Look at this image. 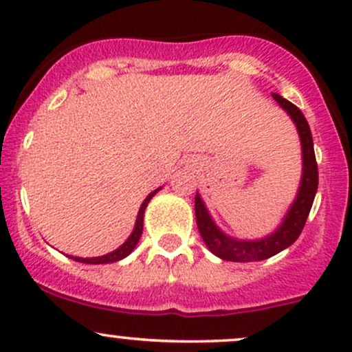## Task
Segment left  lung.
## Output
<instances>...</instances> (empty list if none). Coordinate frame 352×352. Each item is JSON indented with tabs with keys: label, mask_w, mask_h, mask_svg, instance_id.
I'll return each mask as SVG.
<instances>
[{
	"label": "left lung",
	"mask_w": 352,
	"mask_h": 352,
	"mask_svg": "<svg viewBox=\"0 0 352 352\" xmlns=\"http://www.w3.org/2000/svg\"><path fill=\"white\" fill-rule=\"evenodd\" d=\"M272 98L279 103L283 110L287 111L289 117L296 123L297 133L300 138V148H302V177H300L299 190L294 202L291 204L289 210L285 212V217L280 226L274 230L272 234L265 235L262 239H254V241H242L227 235L220 230L217 223L214 222L212 215L208 214L202 197L197 192L195 195V219L199 232L202 235L204 242L214 256L223 261L230 262H256L264 261L280 250L287 249L297 241L304 226L309 212H311L312 202H314L316 192H318V164H316L314 144H312L311 129H309L307 120L304 118L302 111L297 108L294 103L283 98L280 95L272 94Z\"/></svg>",
	"instance_id": "left-lung-1"
}]
</instances>
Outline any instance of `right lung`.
<instances>
[{
	"label": "right lung",
	"instance_id": "add662e5",
	"mask_svg": "<svg viewBox=\"0 0 352 352\" xmlns=\"http://www.w3.org/2000/svg\"><path fill=\"white\" fill-rule=\"evenodd\" d=\"M160 188L162 187H158V188H155V190L150 192V194L146 195L144 204L140 206V210H138V215H137V220H135V227H133L132 234L129 235V239H126V241L123 242L118 249H115L113 252H108V254H105V256H100V257H75V256H68V257L73 258V261H76V262H82V264H111V262H118V261H122V258H125L126 256H130V254H132V250L137 247L138 241H140L142 232H144L145 208H146V206H148L150 200H152V197L155 195Z\"/></svg>",
	"mask_w": 352,
	"mask_h": 352
}]
</instances>
